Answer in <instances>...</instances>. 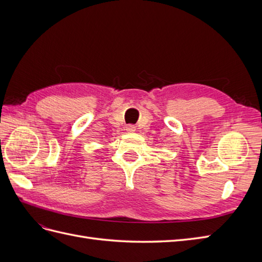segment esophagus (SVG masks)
Returning a JSON list of instances; mask_svg holds the SVG:
<instances>
[{
	"instance_id": "34e87169",
	"label": "esophagus",
	"mask_w": 262,
	"mask_h": 262,
	"mask_svg": "<svg viewBox=\"0 0 262 262\" xmlns=\"http://www.w3.org/2000/svg\"><path fill=\"white\" fill-rule=\"evenodd\" d=\"M125 130L128 131V132H134V131H136V126L128 125V126H126V128H125Z\"/></svg>"
}]
</instances>
